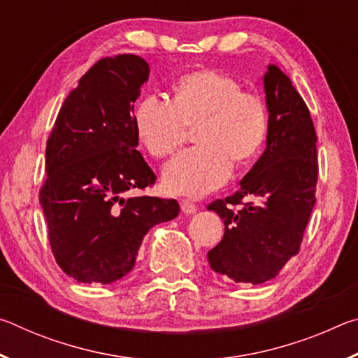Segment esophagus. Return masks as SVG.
Wrapping results in <instances>:
<instances>
[{
	"label": "esophagus",
	"instance_id": "34e87169",
	"mask_svg": "<svg viewBox=\"0 0 358 358\" xmlns=\"http://www.w3.org/2000/svg\"><path fill=\"white\" fill-rule=\"evenodd\" d=\"M180 207H181V211H183L185 215H192V213H196V210H197L196 203L191 202V201H186V199H185V201H181Z\"/></svg>",
	"mask_w": 358,
	"mask_h": 358
}]
</instances>
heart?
Wrapping results in <instances>:
<instances>
[{
	"mask_svg": "<svg viewBox=\"0 0 358 358\" xmlns=\"http://www.w3.org/2000/svg\"><path fill=\"white\" fill-rule=\"evenodd\" d=\"M197 147L164 167L162 185L178 196L202 197L229 180L237 164L262 150L268 110L260 96L241 92L240 83L217 71L187 72L172 87V102L145 96L134 110L137 138L155 157H169L194 128Z\"/></svg>",
	"mask_w": 358,
	"mask_h": 358,
	"instance_id": "1",
	"label": "heart"
}]
</instances>
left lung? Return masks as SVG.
I'll return each instance as SVG.
<instances>
[{"mask_svg": "<svg viewBox=\"0 0 358 358\" xmlns=\"http://www.w3.org/2000/svg\"><path fill=\"white\" fill-rule=\"evenodd\" d=\"M268 134L262 156L238 191L208 210L224 221V237L207 257L211 270L235 282L262 284L275 278L300 250L316 203V131L310 110L290 82L268 64L264 76ZM248 195L257 204H235Z\"/></svg>", "mask_w": 358, "mask_h": 358, "instance_id": "8db88e82", "label": "left lung"}]
</instances>
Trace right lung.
<instances>
[{"mask_svg":"<svg viewBox=\"0 0 358 358\" xmlns=\"http://www.w3.org/2000/svg\"><path fill=\"white\" fill-rule=\"evenodd\" d=\"M148 76V63L131 53L99 59L64 99L47 141L39 202L53 256L78 282L121 280L148 230L178 216L173 199L128 197L156 180L137 151L132 115Z\"/></svg>","mask_w":358,"mask_h":358,"instance_id":"obj_1","label":"right lung"}]
</instances>
